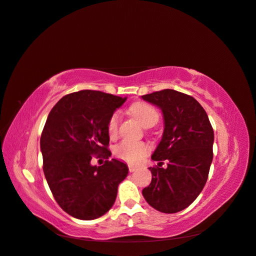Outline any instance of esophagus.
Masks as SVG:
<instances>
[{
	"label": "esophagus",
	"instance_id": "obj_1",
	"mask_svg": "<svg viewBox=\"0 0 256 256\" xmlns=\"http://www.w3.org/2000/svg\"><path fill=\"white\" fill-rule=\"evenodd\" d=\"M128 168H129V172H134V171H136V169H137V166H128Z\"/></svg>",
	"mask_w": 256,
	"mask_h": 256
}]
</instances>
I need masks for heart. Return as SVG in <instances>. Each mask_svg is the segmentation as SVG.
Returning <instances> with one entry per match:
<instances>
[{
    "mask_svg": "<svg viewBox=\"0 0 256 256\" xmlns=\"http://www.w3.org/2000/svg\"><path fill=\"white\" fill-rule=\"evenodd\" d=\"M129 112L144 127H152L159 120V112L154 106L144 102H136L129 107ZM120 114L118 112L112 114L107 122V132L109 138H116L118 134ZM149 154V147L144 142H136L124 140L114 148V154L119 159L129 164H137Z\"/></svg>",
    "mask_w": 256,
    "mask_h": 256,
    "instance_id": "b5f03b06",
    "label": "heart"
}]
</instances>
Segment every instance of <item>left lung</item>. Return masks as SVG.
<instances>
[{"label": "left lung", "mask_w": 256, "mask_h": 256, "mask_svg": "<svg viewBox=\"0 0 256 256\" xmlns=\"http://www.w3.org/2000/svg\"><path fill=\"white\" fill-rule=\"evenodd\" d=\"M142 99L160 107L164 118L162 139L151 157L159 164L149 168L152 179L142 196L160 212L182 211L206 186L213 159V128L203 107L186 94L164 90Z\"/></svg>", "instance_id": "obj_1"}]
</instances>
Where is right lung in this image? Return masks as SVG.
Masks as SVG:
<instances>
[{
    "instance_id": "obj_1",
    "label": "right lung",
    "mask_w": 256,
    "mask_h": 256,
    "mask_svg": "<svg viewBox=\"0 0 256 256\" xmlns=\"http://www.w3.org/2000/svg\"><path fill=\"white\" fill-rule=\"evenodd\" d=\"M126 98L98 90L68 94L52 108L40 136L43 171L58 206L80 220H94L110 210L126 164L106 160L92 166V156L108 159L107 122Z\"/></svg>"
}]
</instances>
